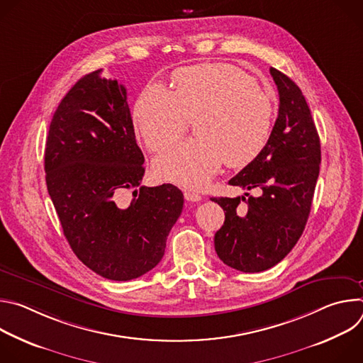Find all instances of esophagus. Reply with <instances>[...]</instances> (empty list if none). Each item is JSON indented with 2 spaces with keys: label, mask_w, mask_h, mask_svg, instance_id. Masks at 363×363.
Here are the masks:
<instances>
[{
  "label": "esophagus",
  "mask_w": 363,
  "mask_h": 363,
  "mask_svg": "<svg viewBox=\"0 0 363 363\" xmlns=\"http://www.w3.org/2000/svg\"><path fill=\"white\" fill-rule=\"evenodd\" d=\"M184 196H185V199L189 201V202H198V201H201V195L196 194V192H194V191H185V192H184Z\"/></svg>",
  "instance_id": "34e87169"
}]
</instances>
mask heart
<instances>
[{
    "label": "heart",
    "instance_id": "b5f03b06",
    "mask_svg": "<svg viewBox=\"0 0 363 363\" xmlns=\"http://www.w3.org/2000/svg\"><path fill=\"white\" fill-rule=\"evenodd\" d=\"M175 91L150 83L138 96L133 123L146 147L158 152L178 140L195 119V139L164 150L153 162L160 179L201 188L221 168H241L266 146L274 103L267 91L230 65L182 67L172 74Z\"/></svg>",
    "mask_w": 363,
    "mask_h": 363
}]
</instances>
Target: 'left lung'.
Segmentation results:
<instances>
[{
  "label": "left lung",
  "instance_id": "8db88e82",
  "mask_svg": "<svg viewBox=\"0 0 363 363\" xmlns=\"http://www.w3.org/2000/svg\"><path fill=\"white\" fill-rule=\"evenodd\" d=\"M279 90V116L272 135L245 168L228 181L260 189V196L213 198L225 211L214 245L224 264L258 273L272 269L291 251L306 227L320 169V139L298 86L270 69ZM247 203V211L238 205Z\"/></svg>",
  "mask_w": 363,
  "mask_h": 363
}]
</instances>
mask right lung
Listing matches in <instances>:
<instances>
[{
    "label": "right lung",
    "mask_w": 363,
    "mask_h": 363,
    "mask_svg": "<svg viewBox=\"0 0 363 363\" xmlns=\"http://www.w3.org/2000/svg\"><path fill=\"white\" fill-rule=\"evenodd\" d=\"M100 72L82 77L51 119L45 182L79 260L101 277L128 281L162 260L184 195L172 184L140 186L145 158L126 89ZM126 190L134 191L129 206L120 203Z\"/></svg>",
    "instance_id": "1"
}]
</instances>
